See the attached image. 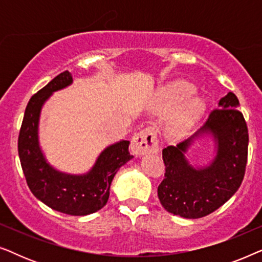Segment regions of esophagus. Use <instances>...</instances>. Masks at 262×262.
Returning <instances> with one entry per match:
<instances>
[{
  "mask_svg": "<svg viewBox=\"0 0 262 262\" xmlns=\"http://www.w3.org/2000/svg\"><path fill=\"white\" fill-rule=\"evenodd\" d=\"M131 149L135 155H146L159 151V141L152 127L143 128L135 134L131 141Z\"/></svg>",
  "mask_w": 262,
  "mask_h": 262,
  "instance_id": "34e87169",
  "label": "esophagus"
}]
</instances>
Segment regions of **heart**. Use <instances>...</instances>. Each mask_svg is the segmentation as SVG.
I'll use <instances>...</instances> for the list:
<instances>
[{
	"label": "heart",
	"instance_id": "b5f03b06",
	"mask_svg": "<svg viewBox=\"0 0 262 262\" xmlns=\"http://www.w3.org/2000/svg\"><path fill=\"white\" fill-rule=\"evenodd\" d=\"M194 91L192 83L177 80L163 85L156 93L152 107L160 113L170 111L167 117V127L171 134H186L203 116L205 101Z\"/></svg>",
	"mask_w": 262,
	"mask_h": 262
}]
</instances>
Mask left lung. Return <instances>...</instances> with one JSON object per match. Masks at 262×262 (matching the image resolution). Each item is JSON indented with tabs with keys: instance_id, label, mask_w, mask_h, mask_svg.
Instances as JSON below:
<instances>
[{
	"instance_id": "8db88e82",
	"label": "left lung",
	"mask_w": 262,
	"mask_h": 262,
	"mask_svg": "<svg viewBox=\"0 0 262 262\" xmlns=\"http://www.w3.org/2000/svg\"><path fill=\"white\" fill-rule=\"evenodd\" d=\"M218 106L194 135L162 150L166 174L157 195L168 212L189 220L205 217L227 203L242 184L248 128L234 93L229 92ZM206 134L216 143V156L207 166L193 167L184 154L193 139Z\"/></svg>"
}]
</instances>
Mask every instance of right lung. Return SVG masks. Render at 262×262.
I'll use <instances>...</instances> for the list:
<instances>
[{
    "instance_id": "add662e5",
    "label": "right lung",
    "mask_w": 262,
    "mask_h": 262,
    "mask_svg": "<svg viewBox=\"0 0 262 262\" xmlns=\"http://www.w3.org/2000/svg\"><path fill=\"white\" fill-rule=\"evenodd\" d=\"M71 83L73 76L64 71L32 96L25 111L17 150L27 185L35 198L62 213L85 216L106 205L114 175L134 156L128 152L130 142H117L100 154L88 173L80 175L57 170L46 161L38 136L41 107L53 92Z\"/></svg>"
}]
</instances>
